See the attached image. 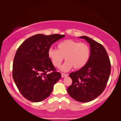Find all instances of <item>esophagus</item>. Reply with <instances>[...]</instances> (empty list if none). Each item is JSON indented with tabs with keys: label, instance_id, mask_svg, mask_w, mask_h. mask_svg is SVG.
<instances>
[{
	"label": "esophagus",
	"instance_id": "esophagus-1",
	"mask_svg": "<svg viewBox=\"0 0 121 121\" xmlns=\"http://www.w3.org/2000/svg\"><path fill=\"white\" fill-rule=\"evenodd\" d=\"M61 76H62V78H64V77H65L67 76H68V74H65V73H62L61 74Z\"/></svg>",
	"mask_w": 121,
	"mask_h": 121
}]
</instances>
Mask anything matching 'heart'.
<instances>
[{
  "mask_svg": "<svg viewBox=\"0 0 121 121\" xmlns=\"http://www.w3.org/2000/svg\"><path fill=\"white\" fill-rule=\"evenodd\" d=\"M58 50L50 48L48 56L56 67L61 65L63 59L66 61L60 67L64 72L70 70L73 67L75 69L82 68L86 65L90 56V47L87 44L72 39H67L59 43Z\"/></svg>",
  "mask_w": 121,
  "mask_h": 121,
  "instance_id": "obj_1",
  "label": "heart"
}]
</instances>
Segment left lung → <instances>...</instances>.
<instances>
[{
  "instance_id": "left-lung-1",
  "label": "left lung",
  "mask_w": 121,
  "mask_h": 121,
  "mask_svg": "<svg viewBox=\"0 0 121 121\" xmlns=\"http://www.w3.org/2000/svg\"><path fill=\"white\" fill-rule=\"evenodd\" d=\"M79 38L90 44V56L84 67L69 74L73 83L67 91L76 101L87 102L103 92L109 78L111 65L107 53L101 44L87 36Z\"/></svg>"
}]
</instances>
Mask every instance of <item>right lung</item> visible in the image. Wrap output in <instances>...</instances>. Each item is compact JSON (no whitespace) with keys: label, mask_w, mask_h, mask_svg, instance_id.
<instances>
[{"label":"right lung","mask_w":121,"mask_h":121,"mask_svg":"<svg viewBox=\"0 0 121 121\" xmlns=\"http://www.w3.org/2000/svg\"><path fill=\"white\" fill-rule=\"evenodd\" d=\"M65 35L46 36L37 34L30 37L16 51L13 64V78L23 97L37 102L52 93L55 84L60 79L48 56L51 45ZM49 71L52 72L48 73Z\"/></svg>","instance_id":"add662e5"}]
</instances>
